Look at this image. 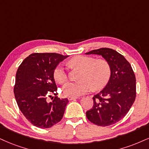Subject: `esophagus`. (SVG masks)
I'll list each match as a JSON object with an SVG mask.
<instances>
[{"instance_id":"1","label":"esophagus","mask_w":149,"mask_h":149,"mask_svg":"<svg viewBox=\"0 0 149 149\" xmlns=\"http://www.w3.org/2000/svg\"><path fill=\"white\" fill-rule=\"evenodd\" d=\"M68 99L69 101H71V100H76V99H77V97H71V96H69L68 97Z\"/></svg>"}]
</instances>
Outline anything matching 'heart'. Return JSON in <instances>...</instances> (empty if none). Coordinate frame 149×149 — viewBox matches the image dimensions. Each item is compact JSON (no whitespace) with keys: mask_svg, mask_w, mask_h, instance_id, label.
Returning <instances> with one entry per match:
<instances>
[{"mask_svg":"<svg viewBox=\"0 0 149 149\" xmlns=\"http://www.w3.org/2000/svg\"><path fill=\"white\" fill-rule=\"evenodd\" d=\"M69 65L81 70V81L68 82L63 86L62 91L66 96L78 97L93 90L102 89L108 83L112 74L111 65L105 58H96L93 56H77L69 61ZM54 80L63 84L68 79V74L61 64L58 65L53 72Z\"/></svg>","mask_w":149,"mask_h":149,"instance_id":"1","label":"heart"}]
</instances>
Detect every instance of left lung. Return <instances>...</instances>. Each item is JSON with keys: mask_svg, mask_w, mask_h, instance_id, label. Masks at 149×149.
I'll list each match as a JSON object with an SVG mask.
<instances>
[{"mask_svg": "<svg viewBox=\"0 0 149 149\" xmlns=\"http://www.w3.org/2000/svg\"><path fill=\"white\" fill-rule=\"evenodd\" d=\"M86 54L102 55L111 65L112 74L104 89L93 97V106L86 111L90 122L108 126L126 116L136 97V79L131 64L113 49L102 47Z\"/></svg>", "mask_w": 149, "mask_h": 149, "instance_id": "8db88e82", "label": "left lung"}]
</instances>
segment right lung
<instances>
[{"instance_id":"right-lung-1","label":"right lung","mask_w":149,"mask_h":149,"mask_svg":"<svg viewBox=\"0 0 149 149\" xmlns=\"http://www.w3.org/2000/svg\"><path fill=\"white\" fill-rule=\"evenodd\" d=\"M68 56L56 53H33L17 70L14 88L16 103L25 118L36 127L50 128L63 118L68 100L54 97L49 103L46 99L57 94L53 72Z\"/></svg>"}]
</instances>
